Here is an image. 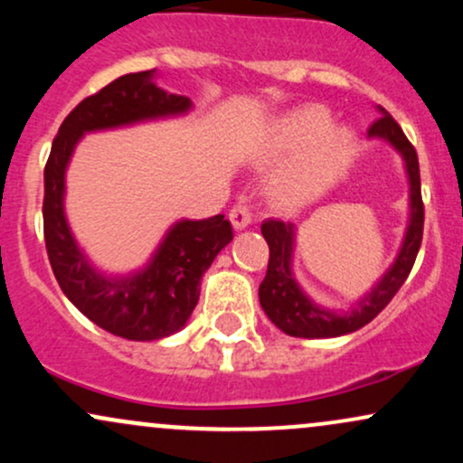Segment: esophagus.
<instances>
[{
	"label": "esophagus",
	"instance_id": "obj_1",
	"mask_svg": "<svg viewBox=\"0 0 463 463\" xmlns=\"http://www.w3.org/2000/svg\"><path fill=\"white\" fill-rule=\"evenodd\" d=\"M231 222L232 226L237 228V231H241V228H246L250 222H252V209H250L248 202H237L235 206L231 209Z\"/></svg>",
	"mask_w": 463,
	"mask_h": 463
}]
</instances>
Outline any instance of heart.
Listing matches in <instances>:
<instances>
[{
    "label": "heart",
    "mask_w": 463,
    "mask_h": 463,
    "mask_svg": "<svg viewBox=\"0 0 463 463\" xmlns=\"http://www.w3.org/2000/svg\"><path fill=\"white\" fill-rule=\"evenodd\" d=\"M331 117L320 106H302L269 126L259 147V161L280 163L272 176V194L285 204H305L333 187L353 158L348 130L328 128Z\"/></svg>",
    "instance_id": "b5f03b06"
}]
</instances>
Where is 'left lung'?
I'll return each instance as SVG.
<instances>
[{"instance_id": "obj_1", "label": "left lung", "mask_w": 463, "mask_h": 463, "mask_svg": "<svg viewBox=\"0 0 463 463\" xmlns=\"http://www.w3.org/2000/svg\"><path fill=\"white\" fill-rule=\"evenodd\" d=\"M381 117L368 128V137L390 141L405 158L409 176V200H411V217L405 232L401 252L394 265L387 269L383 279L376 283L368 296H364L353 309L346 313L324 311L316 302H311L302 294L298 283L291 276V252H294V226L280 220H268L261 224V232L269 246L268 274L259 287V300L263 311L280 331L291 337H339L357 331L365 324L374 320L381 311L390 305L396 291L401 289L416 263L420 243H422L424 228V204L420 194V165L416 147L409 143L401 126L385 109H379Z\"/></svg>"}]
</instances>
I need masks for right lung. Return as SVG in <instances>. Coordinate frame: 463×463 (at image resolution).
Returning <instances> with one entry per match:
<instances>
[{
  "label": "right lung",
  "instance_id": "right-lung-1",
  "mask_svg": "<svg viewBox=\"0 0 463 463\" xmlns=\"http://www.w3.org/2000/svg\"><path fill=\"white\" fill-rule=\"evenodd\" d=\"M184 95L154 84V69L117 78L65 117L45 165L43 232L54 276L80 313L104 331L132 342H152L180 331L200 298V279L226 243L232 226L224 215L183 220L172 226L146 269L104 276L87 261L65 220V169L84 132L117 128L156 117L183 115Z\"/></svg>",
  "mask_w": 463,
  "mask_h": 463
}]
</instances>
